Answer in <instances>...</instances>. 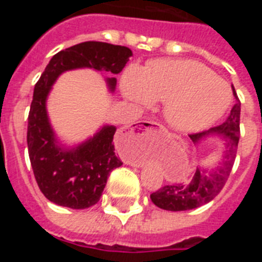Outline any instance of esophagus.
<instances>
[{"label": "esophagus", "instance_id": "1", "mask_svg": "<svg viewBox=\"0 0 262 262\" xmlns=\"http://www.w3.org/2000/svg\"><path fill=\"white\" fill-rule=\"evenodd\" d=\"M139 129H152V131H160V129H164L163 126H160L156 122H142L139 124Z\"/></svg>", "mask_w": 262, "mask_h": 262}]
</instances>
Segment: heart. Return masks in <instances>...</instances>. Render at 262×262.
Returning <instances> with one entry per match:
<instances>
[{"instance_id":"b5f03b06","label":"heart","mask_w":262,"mask_h":262,"mask_svg":"<svg viewBox=\"0 0 262 262\" xmlns=\"http://www.w3.org/2000/svg\"><path fill=\"white\" fill-rule=\"evenodd\" d=\"M120 92L136 106L156 99L164 102V114L173 128L201 131L221 119L230 107L232 93L226 81L193 60L160 59L145 68L127 67L120 78Z\"/></svg>"}]
</instances>
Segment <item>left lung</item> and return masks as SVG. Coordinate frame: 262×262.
Instances as JSON below:
<instances>
[{
	"label": "left lung",
	"instance_id": "1",
	"mask_svg": "<svg viewBox=\"0 0 262 262\" xmlns=\"http://www.w3.org/2000/svg\"><path fill=\"white\" fill-rule=\"evenodd\" d=\"M233 96L236 98V103L233 105L231 114L228 115L224 123L212 127L209 131L190 135L194 144H198L201 140L209 136H219L224 144L221 161L214 168L196 166L195 174L193 176L189 184L166 185L159 189L156 193H152L151 200L157 207L168 210V211L193 210L209 203L221 193L232 169L240 138V106L242 103L236 96L235 90H233Z\"/></svg>",
	"mask_w": 262,
	"mask_h": 262
}]
</instances>
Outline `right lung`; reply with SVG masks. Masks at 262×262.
<instances>
[{
  "label": "right lung",
  "mask_w": 262,
  "mask_h": 262,
  "mask_svg": "<svg viewBox=\"0 0 262 262\" xmlns=\"http://www.w3.org/2000/svg\"><path fill=\"white\" fill-rule=\"evenodd\" d=\"M133 51L103 41H84L57 52L50 60L34 88L27 126V147L34 176L40 191L51 202L82 210L99 201L113 169L122 161L115 156L113 139L117 127L105 124L80 144L67 147L50 123L47 98L60 75L73 69L90 68L118 75ZM111 93L117 78L106 77Z\"/></svg>",
  "instance_id": "right-lung-1"
}]
</instances>
